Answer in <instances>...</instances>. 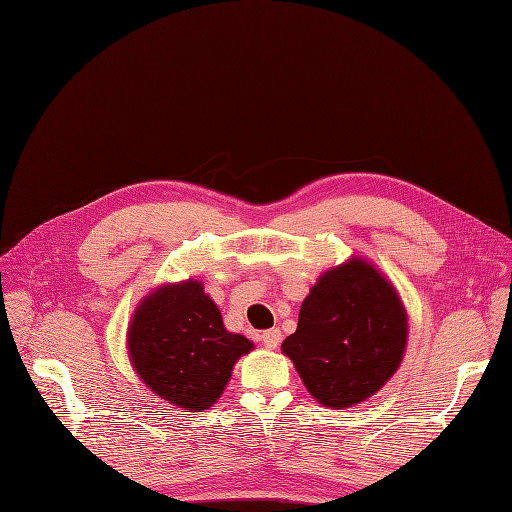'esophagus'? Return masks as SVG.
I'll use <instances>...</instances> for the list:
<instances>
[{
	"instance_id": "1",
	"label": "esophagus",
	"mask_w": 512,
	"mask_h": 512,
	"mask_svg": "<svg viewBox=\"0 0 512 512\" xmlns=\"http://www.w3.org/2000/svg\"><path fill=\"white\" fill-rule=\"evenodd\" d=\"M280 341H282V332H280V328H270V330H263V335H261V343L268 347V349H276L278 345H280Z\"/></svg>"
}]
</instances>
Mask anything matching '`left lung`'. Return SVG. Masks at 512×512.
Instances as JSON below:
<instances>
[{"label": "left lung", "mask_w": 512, "mask_h": 512, "mask_svg": "<svg viewBox=\"0 0 512 512\" xmlns=\"http://www.w3.org/2000/svg\"><path fill=\"white\" fill-rule=\"evenodd\" d=\"M406 335V311L395 288L366 261L351 259L311 288L282 351L320 404L349 408L391 379Z\"/></svg>", "instance_id": "1"}]
</instances>
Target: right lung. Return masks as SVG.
Returning a JSON list of instances; mask_svg holds the SVG:
<instances>
[{"instance_id":"obj_1","label":"right lung","mask_w":512,"mask_h":512,"mask_svg":"<svg viewBox=\"0 0 512 512\" xmlns=\"http://www.w3.org/2000/svg\"><path fill=\"white\" fill-rule=\"evenodd\" d=\"M140 379L167 402L186 410L211 408L232 368L253 343L224 328L203 284L163 286L142 301L127 335Z\"/></svg>"}]
</instances>
